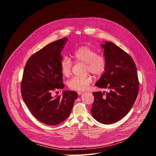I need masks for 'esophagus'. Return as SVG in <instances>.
<instances>
[{
  "label": "esophagus",
  "mask_w": 156,
  "mask_h": 156,
  "mask_svg": "<svg viewBox=\"0 0 156 156\" xmlns=\"http://www.w3.org/2000/svg\"><path fill=\"white\" fill-rule=\"evenodd\" d=\"M83 93V91H78V92H77V93H78V95H81Z\"/></svg>",
  "instance_id": "34e87169"
}]
</instances>
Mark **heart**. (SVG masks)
<instances>
[{"label": "heart", "instance_id": "b5f03b06", "mask_svg": "<svg viewBox=\"0 0 156 156\" xmlns=\"http://www.w3.org/2000/svg\"><path fill=\"white\" fill-rule=\"evenodd\" d=\"M72 57L76 63H85L84 70L86 73H91L96 76L102 75L106 70L107 61L105 58L92 48L87 46H82L76 49ZM73 63L68 57H63L60 61V70L62 74L69 77L72 73ZM93 81L91 75L83 77L75 76L68 83V87L73 91H84Z\"/></svg>", "mask_w": 156, "mask_h": 156}]
</instances>
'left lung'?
<instances>
[{
    "instance_id": "left-lung-1",
    "label": "left lung",
    "mask_w": 156,
    "mask_h": 156,
    "mask_svg": "<svg viewBox=\"0 0 156 156\" xmlns=\"http://www.w3.org/2000/svg\"><path fill=\"white\" fill-rule=\"evenodd\" d=\"M107 61L106 70L96 86L108 88L94 92L92 116L103 124H111L123 119L134 104L139 93L137 69L132 57L115 44H102Z\"/></svg>"
}]
</instances>
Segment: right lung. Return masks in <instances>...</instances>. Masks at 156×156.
<instances>
[{"label":"right lung","instance_id":"obj_1","mask_svg":"<svg viewBox=\"0 0 156 156\" xmlns=\"http://www.w3.org/2000/svg\"><path fill=\"white\" fill-rule=\"evenodd\" d=\"M66 40H57L33 54L27 60L21 82V96L31 113L49 125H58L67 118L78 97L70 91H65L62 97L52 95L64 87L60 53Z\"/></svg>","mask_w":156,"mask_h":156}]
</instances>
